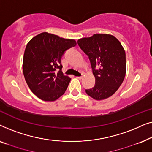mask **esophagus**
<instances>
[{
    "instance_id": "esophagus-1",
    "label": "esophagus",
    "mask_w": 152,
    "mask_h": 152,
    "mask_svg": "<svg viewBox=\"0 0 152 152\" xmlns=\"http://www.w3.org/2000/svg\"><path fill=\"white\" fill-rule=\"evenodd\" d=\"M76 77L77 78V79H80V80H81V79H82V78L83 77H82V75H81V76H80V77H77V76Z\"/></svg>"
}]
</instances>
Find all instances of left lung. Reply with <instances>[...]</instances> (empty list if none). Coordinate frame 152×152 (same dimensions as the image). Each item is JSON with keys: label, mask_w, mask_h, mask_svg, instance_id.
<instances>
[{"label": "left lung", "mask_w": 152, "mask_h": 152, "mask_svg": "<svg viewBox=\"0 0 152 152\" xmlns=\"http://www.w3.org/2000/svg\"><path fill=\"white\" fill-rule=\"evenodd\" d=\"M77 43L88 56L95 85L86 90L87 95L102 100L115 93L126 74V54L119 41L113 35L95 34L80 39Z\"/></svg>", "instance_id": "left-lung-1"}]
</instances>
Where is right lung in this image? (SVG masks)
<instances>
[{
    "mask_svg": "<svg viewBox=\"0 0 152 152\" xmlns=\"http://www.w3.org/2000/svg\"><path fill=\"white\" fill-rule=\"evenodd\" d=\"M75 40L42 32L26 45L23 72L27 84L39 99H57L65 93L70 79L62 72L61 59L66 50L75 46Z\"/></svg>",
    "mask_w": 152,
    "mask_h": 152,
    "instance_id": "right-lung-1",
    "label": "right lung"
}]
</instances>
